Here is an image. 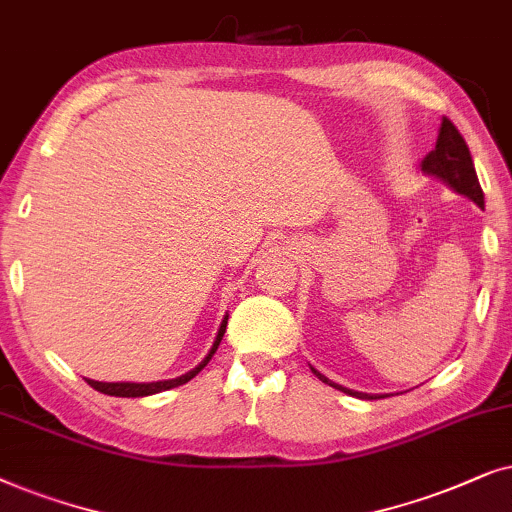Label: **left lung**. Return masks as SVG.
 I'll return each instance as SVG.
<instances>
[{
  "mask_svg": "<svg viewBox=\"0 0 512 512\" xmlns=\"http://www.w3.org/2000/svg\"><path fill=\"white\" fill-rule=\"evenodd\" d=\"M421 170H424L426 175L440 177V180L447 182L454 192L468 196L470 201L478 203L480 208H485V194H482L478 173H475L473 156H470V149L466 145V140H463V135L459 133V128H456L447 117H442L438 142H435L433 152H428L426 159L421 161ZM313 374H316L320 381H325V384L335 386V388H339V391H344L349 395H356V398H363V400L386 398V395H370V393L351 391V388H344V386L335 384V381H330L325 374H320L318 370H313Z\"/></svg>",
  "mask_w": 512,
  "mask_h": 512,
  "instance_id": "left-lung-1",
  "label": "left lung"
}]
</instances>
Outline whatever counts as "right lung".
<instances>
[{
	"instance_id": "right-lung-1",
	"label": "right lung",
	"mask_w": 512,
	"mask_h": 512,
	"mask_svg": "<svg viewBox=\"0 0 512 512\" xmlns=\"http://www.w3.org/2000/svg\"><path fill=\"white\" fill-rule=\"evenodd\" d=\"M227 320H229V316H224V320L220 323V330H217L215 342H213V346H210L208 356L203 358L201 363L194 367V370H189L187 374H182V377L168 379V381H152V384H133V381H117V384H105V381H93V379H86V381L95 388V391H100V393H105V395H117V398H142V395H154V393L168 391V388L187 384V381L194 379L196 374H199L203 367L210 363V358L215 356L217 346H220L222 337H224V330H227Z\"/></svg>"
}]
</instances>
